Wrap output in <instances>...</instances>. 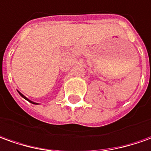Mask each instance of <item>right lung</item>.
<instances>
[{"instance_id":"right-lung-1","label":"right lung","mask_w":151,"mask_h":151,"mask_svg":"<svg viewBox=\"0 0 151 151\" xmlns=\"http://www.w3.org/2000/svg\"><path fill=\"white\" fill-rule=\"evenodd\" d=\"M18 92H19V91H18ZM19 93L20 94V96H22V97L24 98V99H25L26 100H28V101L30 102V103H32V104H37V103H34V102H32V101H31V100H29V99H27V98H26L25 96H24V95H23V94H22V93H20V92H19Z\"/></svg>"}]
</instances>
